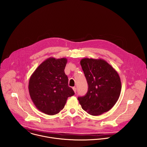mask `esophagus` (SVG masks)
<instances>
[{"label": "esophagus", "mask_w": 147, "mask_h": 147, "mask_svg": "<svg viewBox=\"0 0 147 147\" xmlns=\"http://www.w3.org/2000/svg\"><path fill=\"white\" fill-rule=\"evenodd\" d=\"M73 90H74V92L75 93H76V90H77V89H76V87H73Z\"/></svg>", "instance_id": "esophagus-1"}]
</instances>
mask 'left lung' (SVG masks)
Here are the masks:
<instances>
[{"label":"left lung","instance_id":"1","mask_svg":"<svg viewBox=\"0 0 147 147\" xmlns=\"http://www.w3.org/2000/svg\"><path fill=\"white\" fill-rule=\"evenodd\" d=\"M80 64L88 90L78 100L82 109L92 115H99L110 110L117 102L121 82L117 72L102 59L83 58Z\"/></svg>","mask_w":147,"mask_h":147}]
</instances>
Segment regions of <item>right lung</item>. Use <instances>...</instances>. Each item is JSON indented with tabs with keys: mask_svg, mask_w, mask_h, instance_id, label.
<instances>
[{
	"mask_svg": "<svg viewBox=\"0 0 147 147\" xmlns=\"http://www.w3.org/2000/svg\"><path fill=\"white\" fill-rule=\"evenodd\" d=\"M67 62L65 58L50 57L43 62L30 78L28 89L30 98L37 109L46 114L59 113L68 97L75 94L68 86L64 72Z\"/></svg>",
	"mask_w": 147,
	"mask_h": 147,
	"instance_id": "1",
	"label": "right lung"
}]
</instances>
